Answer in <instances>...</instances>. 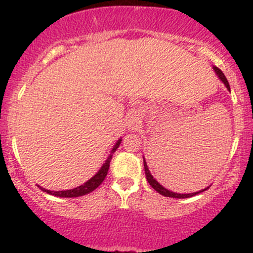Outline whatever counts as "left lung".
Listing matches in <instances>:
<instances>
[{
  "label": "left lung",
  "instance_id": "8db88e82",
  "mask_svg": "<svg viewBox=\"0 0 253 253\" xmlns=\"http://www.w3.org/2000/svg\"><path fill=\"white\" fill-rule=\"evenodd\" d=\"M214 70H215L216 75L219 76V78L221 79V82H223V83L225 84L226 88H228L229 90H230V85H229L228 79H226L225 76H224V73L221 72V70H219L218 67H214ZM143 164H144L145 176H147V180H148V182H149V185L152 186V187L154 188V190L157 191V192H159L160 195L165 196V197H172V198H188V197H192V196H195V195H198V193L203 192V191H206V190H207V188H205V190L200 191V192H196V193H183V195H181V193H175V192H171V191H169V190H167V188L163 187V186L160 185V183L158 182L157 180H154V178H153V176H152V174H150L149 169H148V167H147V163H145V160H144V159H143Z\"/></svg>",
  "mask_w": 253,
  "mask_h": 253
}]
</instances>
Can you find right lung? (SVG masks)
I'll use <instances>...</instances> for the list:
<instances>
[{"mask_svg": "<svg viewBox=\"0 0 253 253\" xmlns=\"http://www.w3.org/2000/svg\"><path fill=\"white\" fill-rule=\"evenodd\" d=\"M120 143H121V139H120V141L115 144V147L112 148L108 160H106L105 164L103 165V168L99 170L98 174H96L95 176H93V177H91L89 181H86L84 185H81L77 188H73V190H67V191H48V190H45V188H42V190L45 191L46 193H50V195H52V196H57V197H67V198L79 197V196H84V195H86V193L94 191L96 187H99V186L101 185V182H103L104 180H105L106 175H108V171H109V168H110V162L112 159V154L116 152V149L119 148Z\"/></svg>", "mask_w": 253, "mask_h": 253, "instance_id": "1", "label": "right lung"}]
</instances>
